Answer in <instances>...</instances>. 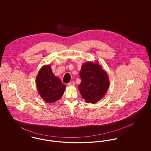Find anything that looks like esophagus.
Listing matches in <instances>:
<instances>
[{"instance_id":"1","label":"esophagus","mask_w":151,"mask_h":151,"mask_svg":"<svg viewBox=\"0 0 151 151\" xmlns=\"http://www.w3.org/2000/svg\"><path fill=\"white\" fill-rule=\"evenodd\" d=\"M68 86H75V83H74V81H71L70 83H69L68 84Z\"/></svg>"}]
</instances>
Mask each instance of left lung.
Wrapping results in <instances>:
<instances>
[{"label":"left lung","instance_id":"1","mask_svg":"<svg viewBox=\"0 0 151 151\" xmlns=\"http://www.w3.org/2000/svg\"><path fill=\"white\" fill-rule=\"evenodd\" d=\"M79 75L81 79L79 91L87 103L96 104L105 96L109 86V79L98 62H86L82 65Z\"/></svg>","mask_w":151,"mask_h":151}]
</instances>
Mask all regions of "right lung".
I'll return each instance as SVG.
<instances>
[{"mask_svg":"<svg viewBox=\"0 0 151 151\" xmlns=\"http://www.w3.org/2000/svg\"><path fill=\"white\" fill-rule=\"evenodd\" d=\"M36 86L38 93L47 103L59 100L64 93L66 86L52 72L51 65H44L36 77Z\"/></svg>","mask_w":151,"mask_h":151,"instance_id":"obj_1","label":"right lung"}]
</instances>
